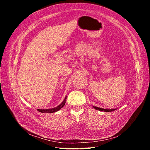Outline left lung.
Masks as SVG:
<instances>
[{
	"label": "left lung",
	"instance_id": "left-lung-1",
	"mask_svg": "<svg viewBox=\"0 0 150 150\" xmlns=\"http://www.w3.org/2000/svg\"><path fill=\"white\" fill-rule=\"evenodd\" d=\"M93 108L94 109H96V110H97L101 111H105V112H110V111H115V109H112V110H106V109L100 108H98V107H96V106H93Z\"/></svg>",
	"mask_w": 150,
	"mask_h": 150
}]
</instances>
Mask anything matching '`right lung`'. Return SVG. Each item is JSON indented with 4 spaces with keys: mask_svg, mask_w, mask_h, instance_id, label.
I'll list each match as a JSON object with an SVG mask.
<instances>
[{
    "mask_svg": "<svg viewBox=\"0 0 150 150\" xmlns=\"http://www.w3.org/2000/svg\"><path fill=\"white\" fill-rule=\"evenodd\" d=\"M66 97L65 98L64 100L62 102V103L61 104H59L58 106L54 108H52V109H47V110H42V109H38V111L40 112H56L57 111H59L60 110L61 108H62L63 106L65 105V103H66Z\"/></svg>",
    "mask_w": 150,
    "mask_h": 150,
    "instance_id": "obj_1",
    "label": "right lung"
}]
</instances>
